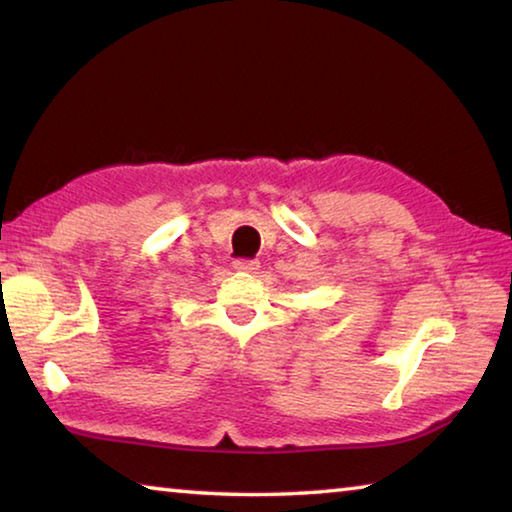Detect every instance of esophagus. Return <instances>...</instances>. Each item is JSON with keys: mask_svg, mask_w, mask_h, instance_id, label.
<instances>
[{"mask_svg": "<svg viewBox=\"0 0 512 512\" xmlns=\"http://www.w3.org/2000/svg\"><path fill=\"white\" fill-rule=\"evenodd\" d=\"M237 268V271H244V273H255L259 268V262L257 259H235V264H232Z\"/></svg>", "mask_w": 512, "mask_h": 512, "instance_id": "1", "label": "esophagus"}]
</instances>
